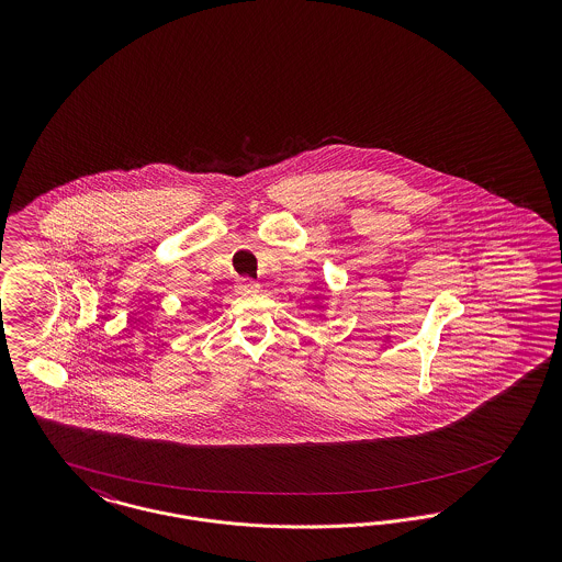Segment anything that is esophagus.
<instances>
[{"instance_id":"34e87169","label":"esophagus","mask_w":562,"mask_h":562,"mask_svg":"<svg viewBox=\"0 0 562 562\" xmlns=\"http://www.w3.org/2000/svg\"><path fill=\"white\" fill-rule=\"evenodd\" d=\"M236 291L240 294L257 293L259 284L255 280H250V278H241V280H238V284H236Z\"/></svg>"}]
</instances>
